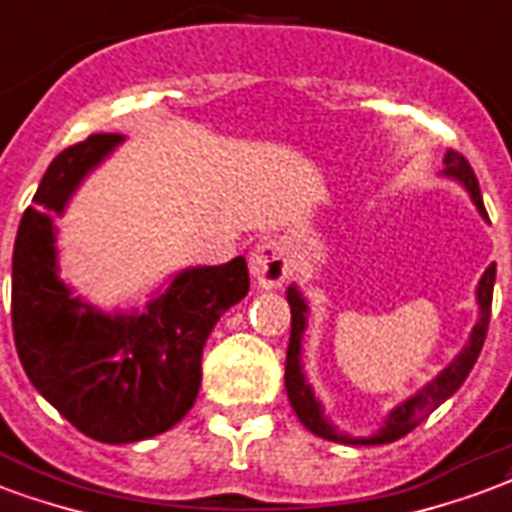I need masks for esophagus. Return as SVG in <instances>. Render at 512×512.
<instances>
[{
	"mask_svg": "<svg viewBox=\"0 0 512 512\" xmlns=\"http://www.w3.org/2000/svg\"><path fill=\"white\" fill-rule=\"evenodd\" d=\"M251 272L261 288H280L291 278V259L280 240L259 242L251 253Z\"/></svg>",
	"mask_w": 512,
	"mask_h": 512,
	"instance_id": "obj_1",
	"label": "esophagus"
}]
</instances>
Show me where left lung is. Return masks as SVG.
<instances>
[{
    "mask_svg": "<svg viewBox=\"0 0 512 512\" xmlns=\"http://www.w3.org/2000/svg\"><path fill=\"white\" fill-rule=\"evenodd\" d=\"M443 175L445 178L459 180L461 186L470 191V197L472 202H475V207H478V213L483 215V218H489L486 207H483L478 178H475V172H472L470 161L464 159L461 153L448 151L445 153ZM494 278H497V264H491L489 270L483 272V278H480L478 283V324L472 326L470 343L461 348L459 356H456L432 383H426L418 394H413V397L405 399L402 405L394 407L386 416V424L380 426L378 434H372V437H351V434L337 432L332 426V421L324 416V407L315 399L313 388H310V383L305 380V372H302V334H305L307 329V302L305 297L299 294L297 286L288 288L286 299L288 305H291V340H288L286 351V391L288 402L294 407V413H297L299 421H302L310 432L318 434V437L345 445L394 443L399 437H405L407 432H413L432 410H437L445 399L453 397V394L459 391V386L467 380L472 367H475V361H478L480 356V348H483V340H486V332H489Z\"/></svg>",
    "mask_w": 512,
    "mask_h": 512,
    "instance_id": "left-lung-1",
    "label": "left lung"
}]
</instances>
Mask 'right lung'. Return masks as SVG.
I'll return each mask as SVG.
<instances>
[{"label":"right lung","instance_id":"add662e5","mask_svg":"<svg viewBox=\"0 0 512 512\" xmlns=\"http://www.w3.org/2000/svg\"><path fill=\"white\" fill-rule=\"evenodd\" d=\"M91 134L42 175L13 248V337L32 386L69 424L99 443H137L186 416L202 383V348L248 288L242 256L188 267L145 313H102L59 278L56 226L80 180L121 145Z\"/></svg>","mask_w":512,"mask_h":512}]
</instances>
